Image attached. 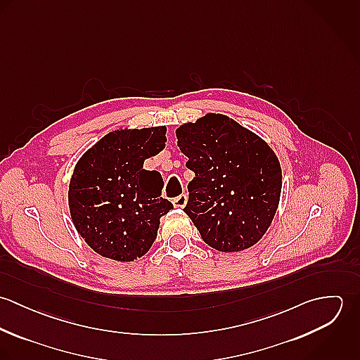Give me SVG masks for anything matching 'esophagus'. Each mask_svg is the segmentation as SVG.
Wrapping results in <instances>:
<instances>
[{
	"instance_id": "obj_1",
	"label": "esophagus",
	"mask_w": 360,
	"mask_h": 360,
	"mask_svg": "<svg viewBox=\"0 0 360 360\" xmlns=\"http://www.w3.org/2000/svg\"><path fill=\"white\" fill-rule=\"evenodd\" d=\"M187 194H180L179 197H176V198H173V205L174 207H184L186 204H187Z\"/></svg>"
}]
</instances>
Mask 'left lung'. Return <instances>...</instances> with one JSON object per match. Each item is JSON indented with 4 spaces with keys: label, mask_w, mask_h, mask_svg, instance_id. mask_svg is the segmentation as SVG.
<instances>
[{
    "label": "left lung",
    "mask_w": 360,
    "mask_h": 360,
    "mask_svg": "<svg viewBox=\"0 0 360 360\" xmlns=\"http://www.w3.org/2000/svg\"><path fill=\"white\" fill-rule=\"evenodd\" d=\"M177 146L195 177L190 216L206 244L243 251L263 237L277 210L281 167L270 147L224 115L209 113L177 129Z\"/></svg>",
    "instance_id": "8db88e82"
}]
</instances>
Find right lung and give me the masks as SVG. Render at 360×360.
Masks as SVG:
<instances>
[{
    "instance_id": "obj_1",
    "label": "right lung",
    "mask_w": 360,
    "mask_h": 360,
    "mask_svg": "<svg viewBox=\"0 0 360 360\" xmlns=\"http://www.w3.org/2000/svg\"><path fill=\"white\" fill-rule=\"evenodd\" d=\"M166 144V127L106 134L77 162L69 186L73 224L100 255L131 262L154 244L159 219L173 205L162 198L163 180L143 169Z\"/></svg>"
}]
</instances>
